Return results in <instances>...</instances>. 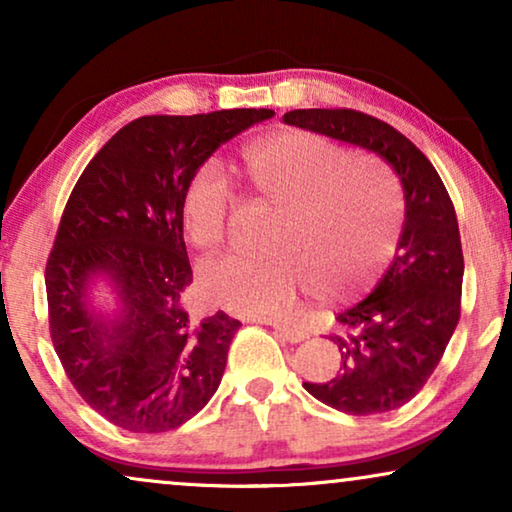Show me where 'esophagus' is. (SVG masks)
Segmentation results:
<instances>
[{"instance_id":"34e87169","label":"esophagus","mask_w":512,"mask_h":512,"mask_svg":"<svg viewBox=\"0 0 512 512\" xmlns=\"http://www.w3.org/2000/svg\"><path fill=\"white\" fill-rule=\"evenodd\" d=\"M270 326L275 328V333H277L282 340H286V342H300V340L307 338L305 328L286 326V324H270Z\"/></svg>"}]
</instances>
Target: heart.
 Masks as SVG:
<instances>
[{
  "label": "heart",
  "instance_id": "obj_1",
  "mask_svg": "<svg viewBox=\"0 0 512 512\" xmlns=\"http://www.w3.org/2000/svg\"><path fill=\"white\" fill-rule=\"evenodd\" d=\"M242 163L279 219L265 256L228 254L202 265L205 296L242 317L279 319L305 286L328 303L366 291L401 233V195L387 174L305 130L251 142ZM233 200V181L219 158L195 167L181 195V219L200 249L226 240Z\"/></svg>",
  "mask_w": 512,
  "mask_h": 512
}]
</instances>
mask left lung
Returning a JSON list of instances; mask_svg holds the SVG:
<instances>
[{"label": "left lung", "instance_id": "left-lung-1", "mask_svg": "<svg viewBox=\"0 0 512 512\" xmlns=\"http://www.w3.org/2000/svg\"><path fill=\"white\" fill-rule=\"evenodd\" d=\"M286 125L375 153L401 181L405 221L394 261L361 303L338 317L340 370L305 382L317 401L347 415H380L419 394L461 314L459 223L429 158L384 121L352 109H293Z\"/></svg>", "mask_w": 512, "mask_h": 512}]
</instances>
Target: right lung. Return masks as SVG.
Returning a JSON list of instances; mask_svg holds the SVG:
<instances>
[{
    "label": "right lung",
    "instance_id": "add662e5",
    "mask_svg": "<svg viewBox=\"0 0 512 512\" xmlns=\"http://www.w3.org/2000/svg\"><path fill=\"white\" fill-rule=\"evenodd\" d=\"M275 116L223 109L142 116L116 132L76 181L46 263L48 324L69 382L95 412L132 433L177 429L209 403L242 324L195 319L181 195L221 144ZM104 283L114 311L94 303Z\"/></svg>",
    "mask_w": 512,
    "mask_h": 512
}]
</instances>
